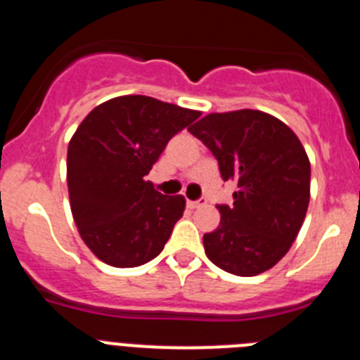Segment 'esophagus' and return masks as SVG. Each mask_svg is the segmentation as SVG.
I'll return each instance as SVG.
<instances>
[{
  "label": "esophagus",
  "mask_w": 360,
  "mask_h": 360,
  "mask_svg": "<svg viewBox=\"0 0 360 360\" xmlns=\"http://www.w3.org/2000/svg\"><path fill=\"white\" fill-rule=\"evenodd\" d=\"M202 205H205V200H187V209H191V211H195Z\"/></svg>",
  "instance_id": "esophagus-1"
}]
</instances>
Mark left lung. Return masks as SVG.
Masks as SVG:
<instances>
[{
	"label": "left lung",
	"mask_w": 360,
	"mask_h": 360,
	"mask_svg": "<svg viewBox=\"0 0 360 360\" xmlns=\"http://www.w3.org/2000/svg\"><path fill=\"white\" fill-rule=\"evenodd\" d=\"M212 151L234 203L203 236L207 257L234 276H257L290 250L310 202V160L287 124L259 110L209 113L189 128Z\"/></svg>",
	"instance_id": "8db88e82"
}]
</instances>
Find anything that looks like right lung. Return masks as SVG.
<instances>
[{
  "label": "right lung",
  "mask_w": 360,
  "mask_h": 360,
  "mask_svg": "<svg viewBox=\"0 0 360 360\" xmlns=\"http://www.w3.org/2000/svg\"><path fill=\"white\" fill-rule=\"evenodd\" d=\"M202 115L146 95L110 98L84 117L66 158L70 207L86 247L117 269L151 262L182 218L186 198L144 180L167 142Z\"/></svg>",
  "instance_id": "1"
}]
</instances>
